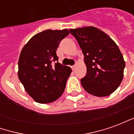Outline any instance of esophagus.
Here are the masks:
<instances>
[{"label": "esophagus", "mask_w": 134, "mask_h": 134, "mask_svg": "<svg viewBox=\"0 0 134 134\" xmlns=\"http://www.w3.org/2000/svg\"><path fill=\"white\" fill-rule=\"evenodd\" d=\"M71 68H72V70H75V65H73V66L71 67Z\"/></svg>", "instance_id": "34e87169"}]
</instances>
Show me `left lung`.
<instances>
[{
    "mask_svg": "<svg viewBox=\"0 0 134 134\" xmlns=\"http://www.w3.org/2000/svg\"><path fill=\"white\" fill-rule=\"evenodd\" d=\"M84 54L87 73L80 80L85 91L98 97L110 95L124 77L125 62L115 41L93 26L70 29Z\"/></svg>",
    "mask_w": 134,
    "mask_h": 134,
    "instance_id": "8db88e82",
    "label": "left lung"
}]
</instances>
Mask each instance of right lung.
Wrapping results in <instances>:
<instances>
[{"mask_svg": "<svg viewBox=\"0 0 134 134\" xmlns=\"http://www.w3.org/2000/svg\"><path fill=\"white\" fill-rule=\"evenodd\" d=\"M69 30H46L36 34L22 49L19 76L28 94L37 103L55 101L64 91L70 67L58 62L56 51Z\"/></svg>", "mask_w": 134, "mask_h": 134, "instance_id": "obj_1", "label": "right lung"}]
</instances>
